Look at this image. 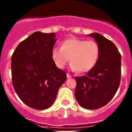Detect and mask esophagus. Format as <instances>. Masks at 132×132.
<instances>
[{
    "label": "esophagus",
    "mask_w": 132,
    "mask_h": 132,
    "mask_svg": "<svg viewBox=\"0 0 132 132\" xmlns=\"http://www.w3.org/2000/svg\"><path fill=\"white\" fill-rule=\"evenodd\" d=\"M67 79H70V78H71L72 77H71V75H70L69 74H68V73H67Z\"/></svg>",
    "instance_id": "34e87169"
}]
</instances>
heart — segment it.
Masks as SVG:
<instances>
[{"mask_svg":"<svg viewBox=\"0 0 132 132\" xmlns=\"http://www.w3.org/2000/svg\"><path fill=\"white\" fill-rule=\"evenodd\" d=\"M100 53L101 49L96 42L76 38L63 41L61 47H53L52 52L58 68H64L70 59L72 71H77L80 73L89 71L95 66Z\"/></svg>","mask_w":132,"mask_h":132,"instance_id":"1","label":"heart"}]
</instances>
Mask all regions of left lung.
Segmentation results:
<instances>
[{"label": "left lung", "instance_id": "obj_1", "mask_svg": "<svg viewBox=\"0 0 132 132\" xmlns=\"http://www.w3.org/2000/svg\"><path fill=\"white\" fill-rule=\"evenodd\" d=\"M98 44L101 53L94 67L82 77H76L75 96L83 108L95 110L114 97L121 79V55L111 41L98 33L88 35Z\"/></svg>", "mask_w": 132, "mask_h": 132}]
</instances>
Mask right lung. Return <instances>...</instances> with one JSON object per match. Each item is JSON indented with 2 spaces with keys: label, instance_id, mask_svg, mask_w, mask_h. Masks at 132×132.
I'll return each mask as SVG.
<instances>
[{
  "label": "right lung",
  "instance_id": "right-lung-1",
  "mask_svg": "<svg viewBox=\"0 0 132 132\" xmlns=\"http://www.w3.org/2000/svg\"><path fill=\"white\" fill-rule=\"evenodd\" d=\"M54 33L36 31L20 43L11 59L12 85L20 100L36 110L52 106L67 79L52 58Z\"/></svg>",
  "mask_w": 132,
  "mask_h": 132
}]
</instances>
